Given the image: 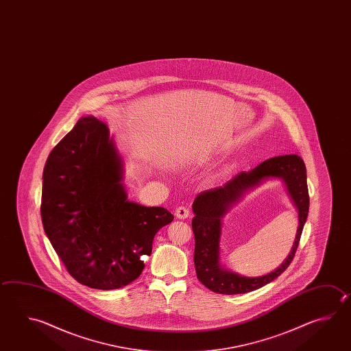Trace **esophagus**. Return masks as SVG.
Wrapping results in <instances>:
<instances>
[{
    "label": "esophagus",
    "instance_id": "1",
    "mask_svg": "<svg viewBox=\"0 0 351 351\" xmlns=\"http://www.w3.org/2000/svg\"><path fill=\"white\" fill-rule=\"evenodd\" d=\"M175 216H176V219H185L190 216V211H189V208H186L184 206H180L175 210Z\"/></svg>",
    "mask_w": 351,
    "mask_h": 351
}]
</instances>
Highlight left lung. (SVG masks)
Wrapping results in <instances>:
<instances>
[{
	"mask_svg": "<svg viewBox=\"0 0 351 351\" xmlns=\"http://www.w3.org/2000/svg\"><path fill=\"white\" fill-rule=\"evenodd\" d=\"M273 177L284 180L289 194L298 207V234L289 257L277 270L261 278H245L226 270L220 265L219 241L221 219L247 191ZM192 211L195 213L192 219L195 234L193 262L199 282L210 291L219 294H241L259 289L279 277L289 267L297 252L309 211L304 161L298 155H282L265 160L251 171L239 172L222 187L199 193L192 204Z\"/></svg>",
	"mask_w": 351,
	"mask_h": 351,
	"instance_id": "obj_1",
	"label": "left lung"
}]
</instances>
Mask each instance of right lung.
I'll return each instance as SVG.
<instances>
[{
  "label": "right lung",
  "mask_w": 351,
  "mask_h": 351,
  "mask_svg": "<svg viewBox=\"0 0 351 351\" xmlns=\"http://www.w3.org/2000/svg\"><path fill=\"white\" fill-rule=\"evenodd\" d=\"M124 161L106 123L84 117L49 154L40 216L54 251L80 285L112 291L132 283L152 241L173 216L128 199Z\"/></svg>",
  "instance_id": "add662e5"
}]
</instances>
